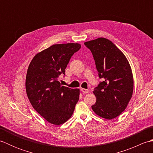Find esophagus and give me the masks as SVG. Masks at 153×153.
Here are the masks:
<instances>
[{
  "label": "esophagus",
  "mask_w": 153,
  "mask_h": 153,
  "mask_svg": "<svg viewBox=\"0 0 153 153\" xmlns=\"http://www.w3.org/2000/svg\"><path fill=\"white\" fill-rule=\"evenodd\" d=\"M81 91L83 93H88L89 91L88 89H84V88H82V89H81Z\"/></svg>",
  "instance_id": "esophagus-1"
}]
</instances>
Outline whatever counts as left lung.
<instances>
[{"mask_svg":"<svg viewBox=\"0 0 153 153\" xmlns=\"http://www.w3.org/2000/svg\"><path fill=\"white\" fill-rule=\"evenodd\" d=\"M93 55L97 70L103 82L93 91L97 100L91 106L97 115L106 120L124 111L134 91V77L127 58L112 41L99 37L84 43Z\"/></svg>","mask_w":153,"mask_h":153,"instance_id":"8db88e82","label":"left lung"}]
</instances>
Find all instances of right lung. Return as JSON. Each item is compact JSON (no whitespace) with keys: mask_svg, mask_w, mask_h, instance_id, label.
<instances>
[{"mask_svg":"<svg viewBox=\"0 0 153 153\" xmlns=\"http://www.w3.org/2000/svg\"><path fill=\"white\" fill-rule=\"evenodd\" d=\"M79 43L53 45L38 53L29 65L25 79L27 95L33 108L52 124L59 126L72 116L79 89L62 86L58 80Z\"/></svg>","mask_w":153,"mask_h":153,"instance_id":"1","label":"right lung"}]
</instances>
